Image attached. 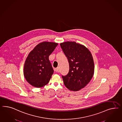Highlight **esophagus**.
Masks as SVG:
<instances>
[{"instance_id": "obj_1", "label": "esophagus", "mask_w": 122, "mask_h": 122, "mask_svg": "<svg viewBox=\"0 0 122 122\" xmlns=\"http://www.w3.org/2000/svg\"><path fill=\"white\" fill-rule=\"evenodd\" d=\"M54 71H56V72H59V69L58 67H57V68H55L54 69Z\"/></svg>"}]
</instances>
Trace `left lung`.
Wrapping results in <instances>:
<instances>
[{
	"mask_svg": "<svg viewBox=\"0 0 122 122\" xmlns=\"http://www.w3.org/2000/svg\"><path fill=\"white\" fill-rule=\"evenodd\" d=\"M69 64V70L66 76H62L65 86L77 91L84 88L92 78L94 64L92 54L84 46L75 41L60 44Z\"/></svg>",
	"mask_w": 122,
	"mask_h": 122,
	"instance_id": "1",
	"label": "left lung"
}]
</instances>
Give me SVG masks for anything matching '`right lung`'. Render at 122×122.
Listing matches in <instances>:
<instances>
[{"mask_svg":"<svg viewBox=\"0 0 122 122\" xmlns=\"http://www.w3.org/2000/svg\"><path fill=\"white\" fill-rule=\"evenodd\" d=\"M58 45L55 42H42L30 52L25 63L24 75L31 85L40 88L49 83L54 72L49 56Z\"/></svg>","mask_w":122,"mask_h":122,"instance_id":"right-lung-1","label":"right lung"}]
</instances>
